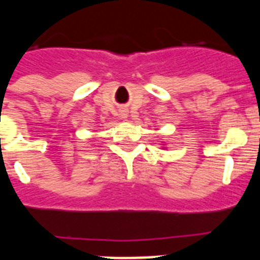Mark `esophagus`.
<instances>
[{"mask_svg":"<svg viewBox=\"0 0 260 260\" xmlns=\"http://www.w3.org/2000/svg\"><path fill=\"white\" fill-rule=\"evenodd\" d=\"M124 117H125V114H124Z\"/></svg>","mask_w":260,"mask_h":260,"instance_id":"1","label":"esophagus"}]
</instances>
